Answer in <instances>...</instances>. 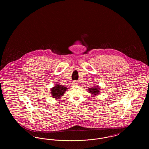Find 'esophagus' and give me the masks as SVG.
I'll return each instance as SVG.
<instances>
[{
	"label": "esophagus",
	"mask_w": 149,
	"mask_h": 149,
	"mask_svg": "<svg viewBox=\"0 0 149 149\" xmlns=\"http://www.w3.org/2000/svg\"><path fill=\"white\" fill-rule=\"evenodd\" d=\"M72 84L73 85H78V83L77 81H74L72 82Z\"/></svg>",
	"instance_id": "1"
}]
</instances>
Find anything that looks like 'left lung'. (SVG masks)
Masks as SVG:
<instances>
[{"instance_id":"obj_1","label":"left lung","mask_w":149,"mask_h":149,"mask_svg":"<svg viewBox=\"0 0 149 149\" xmlns=\"http://www.w3.org/2000/svg\"><path fill=\"white\" fill-rule=\"evenodd\" d=\"M88 91H89V93H90L91 94H92L93 96H96L100 94V88H99V85L95 86H92V88H89L88 89Z\"/></svg>"}]
</instances>
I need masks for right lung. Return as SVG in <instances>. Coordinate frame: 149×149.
<instances>
[{
    "label": "right lung",
    "instance_id": "add662e5",
    "mask_svg": "<svg viewBox=\"0 0 149 149\" xmlns=\"http://www.w3.org/2000/svg\"><path fill=\"white\" fill-rule=\"evenodd\" d=\"M67 89L68 88L66 86H64L59 84H55L54 87L51 88V93L52 98L54 99H60L62 96H63Z\"/></svg>",
    "mask_w": 149,
    "mask_h": 149
}]
</instances>
